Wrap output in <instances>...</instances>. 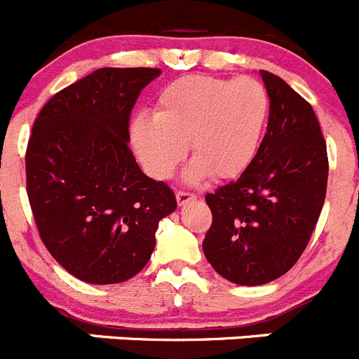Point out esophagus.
<instances>
[{"instance_id": "esophagus-1", "label": "esophagus", "mask_w": 359, "mask_h": 359, "mask_svg": "<svg viewBox=\"0 0 359 359\" xmlns=\"http://www.w3.org/2000/svg\"><path fill=\"white\" fill-rule=\"evenodd\" d=\"M175 198H177V203H179V205L182 207V205H186V203H189V202H193V200H196V196L191 195V193H186V191H177Z\"/></svg>"}]
</instances>
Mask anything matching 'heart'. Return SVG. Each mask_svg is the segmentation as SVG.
Listing matches in <instances>:
<instances>
[{
	"instance_id": "1",
	"label": "heart",
	"mask_w": 359,
	"mask_h": 359,
	"mask_svg": "<svg viewBox=\"0 0 359 359\" xmlns=\"http://www.w3.org/2000/svg\"><path fill=\"white\" fill-rule=\"evenodd\" d=\"M269 95L253 78L225 79L189 74L164 86L156 111L136 113L129 140L147 175L166 180L189 150L187 182L212 173L233 179L253 163L269 120Z\"/></svg>"
}]
</instances>
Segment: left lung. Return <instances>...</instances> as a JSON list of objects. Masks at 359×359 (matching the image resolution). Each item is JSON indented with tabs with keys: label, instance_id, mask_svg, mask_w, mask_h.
<instances>
[{
	"label": "left lung",
	"instance_id": "1",
	"mask_svg": "<svg viewBox=\"0 0 359 359\" xmlns=\"http://www.w3.org/2000/svg\"><path fill=\"white\" fill-rule=\"evenodd\" d=\"M271 100L267 133L241 177L205 196L212 225L203 253L237 285L283 276L306 248L323 210L327 152L313 108L281 78L260 70Z\"/></svg>",
	"mask_w": 359,
	"mask_h": 359
}]
</instances>
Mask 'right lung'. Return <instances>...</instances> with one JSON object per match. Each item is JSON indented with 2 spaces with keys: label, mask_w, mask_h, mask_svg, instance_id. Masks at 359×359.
I'll return each instance as SVG.
<instances>
[{
  "label": "right lung",
  "mask_w": 359,
  "mask_h": 359,
  "mask_svg": "<svg viewBox=\"0 0 359 359\" xmlns=\"http://www.w3.org/2000/svg\"><path fill=\"white\" fill-rule=\"evenodd\" d=\"M159 69L104 67L53 95L33 123L26 186L40 239L72 276L109 285L136 276L156 248L173 191L140 170L129 118Z\"/></svg>",
  "instance_id": "add662e5"
}]
</instances>
